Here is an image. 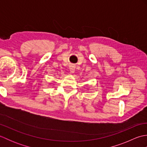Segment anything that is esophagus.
<instances>
[{
  "instance_id": "esophagus-1",
  "label": "esophagus",
  "mask_w": 147,
  "mask_h": 147,
  "mask_svg": "<svg viewBox=\"0 0 147 147\" xmlns=\"http://www.w3.org/2000/svg\"><path fill=\"white\" fill-rule=\"evenodd\" d=\"M69 70L71 71V73H74L75 71V66L73 65H71L69 66Z\"/></svg>"
}]
</instances>
